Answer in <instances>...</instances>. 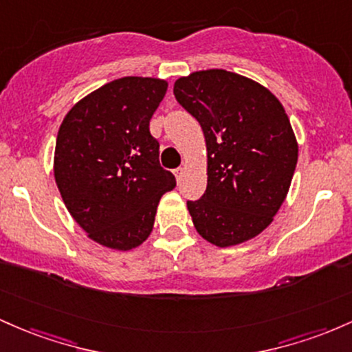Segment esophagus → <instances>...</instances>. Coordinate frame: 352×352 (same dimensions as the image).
<instances>
[{
	"label": "esophagus",
	"mask_w": 352,
	"mask_h": 352,
	"mask_svg": "<svg viewBox=\"0 0 352 352\" xmlns=\"http://www.w3.org/2000/svg\"><path fill=\"white\" fill-rule=\"evenodd\" d=\"M183 173H184L183 168H176V169H175V176H176L177 181H179L181 177H183Z\"/></svg>",
	"instance_id": "esophagus-1"
}]
</instances>
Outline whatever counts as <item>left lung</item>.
Returning <instances> with one entry per match:
<instances>
[{
    "mask_svg": "<svg viewBox=\"0 0 352 352\" xmlns=\"http://www.w3.org/2000/svg\"><path fill=\"white\" fill-rule=\"evenodd\" d=\"M175 96L206 138V191L188 201L196 231L219 248L254 238L286 199L298 163L283 104L259 82L224 69L179 78Z\"/></svg>",
    "mask_w": 352,
    "mask_h": 352,
    "instance_id": "left-lung-1",
    "label": "left lung"
}]
</instances>
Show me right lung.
<instances>
[{
  "label": "right lung",
  "instance_id": "1",
  "mask_svg": "<svg viewBox=\"0 0 352 352\" xmlns=\"http://www.w3.org/2000/svg\"><path fill=\"white\" fill-rule=\"evenodd\" d=\"M166 89L156 78H120L82 98L59 126L58 189L74 221L106 248L140 246L153 231L161 196L176 186L149 133Z\"/></svg>",
  "mask_w": 352,
  "mask_h": 352
}]
</instances>
